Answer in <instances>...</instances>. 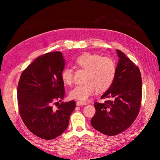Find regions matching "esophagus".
<instances>
[{
  "mask_svg": "<svg viewBox=\"0 0 160 160\" xmlns=\"http://www.w3.org/2000/svg\"><path fill=\"white\" fill-rule=\"evenodd\" d=\"M86 104H87V103L84 102V101H77V105H85Z\"/></svg>",
  "mask_w": 160,
  "mask_h": 160,
  "instance_id": "obj_1",
  "label": "esophagus"
}]
</instances>
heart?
<instances>
[{"instance_id": "1", "label": "heart", "mask_w": 160, "mask_h": 160, "mask_svg": "<svg viewBox=\"0 0 160 160\" xmlns=\"http://www.w3.org/2000/svg\"><path fill=\"white\" fill-rule=\"evenodd\" d=\"M77 68L85 70V83L75 86L69 93L71 99L84 101L98 89L107 91L112 85L116 76L117 66L115 61L109 57H101L96 53H84L77 58ZM74 72L71 67H66L61 72V79L67 85L73 81Z\"/></svg>"}]
</instances>
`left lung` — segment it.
Returning <instances> with one entry per match:
<instances>
[{"instance_id": "obj_1", "label": "left lung", "mask_w": 160, "mask_h": 160, "mask_svg": "<svg viewBox=\"0 0 160 160\" xmlns=\"http://www.w3.org/2000/svg\"><path fill=\"white\" fill-rule=\"evenodd\" d=\"M115 80L101 99L113 98L104 103L95 102L91 120L93 128L106 135L122 133L138 117L142 98V80L138 67L120 50Z\"/></svg>"}]
</instances>
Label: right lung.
Returning a JSON list of instances; mask_svg holds the SVG:
<instances>
[{
  "mask_svg": "<svg viewBox=\"0 0 160 160\" xmlns=\"http://www.w3.org/2000/svg\"><path fill=\"white\" fill-rule=\"evenodd\" d=\"M64 66L61 52L45 53L22 71L18 83L19 114L28 129L43 139H53L65 132L76 106L75 101L59 102L65 95Z\"/></svg>",
  "mask_w": 160,
  "mask_h": 160,
  "instance_id": "obj_1",
  "label": "right lung"
}]
</instances>
